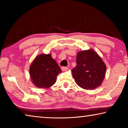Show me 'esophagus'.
<instances>
[{
    "label": "esophagus",
    "mask_w": 128,
    "mask_h": 128,
    "mask_svg": "<svg viewBox=\"0 0 128 128\" xmlns=\"http://www.w3.org/2000/svg\"><path fill=\"white\" fill-rule=\"evenodd\" d=\"M61 69H62V70H63V71L68 70V68H67V67H66V66H62Z\"/></svg>",
    "instance_id": "1"
}]
</instances>
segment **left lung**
Returning a JSON list of instances; mask_svg holds the SVG:
<instances>
[{
  "label": "left lung",
  "mask_w": 128,
  "mask_h": 128,
  "mask_svg": "<svg viewBox=\"0 0 128 128\" xmlns=\"http://www.w3.org/2000/svg\"><path fill=\"white\" fill-rule=\"evenodd\" d=\"M76 63L72 72L73 78L80 87L92 90L101 85L106 75V66L94 50L79 51Z\"/></svg>",
  "instance_id": "obj_1"
}]
</instances>
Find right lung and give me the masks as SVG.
<instances>
[{"label":"right lung","mask_w":128,"mask_h":128,"mask_svg":"<svg viewBox=\"0 0 128 128\" xmlns=\"http://www.w3.org/2000/svg\"><path fill=\"white\" fill-rule=\"evenodd\" d=\"M62 72L51 54L36 56L29 68L30 78L36 87L47 88L55 84L57 76Z\"/></svg>","instance_id":"obj_1"}]
</instances>
